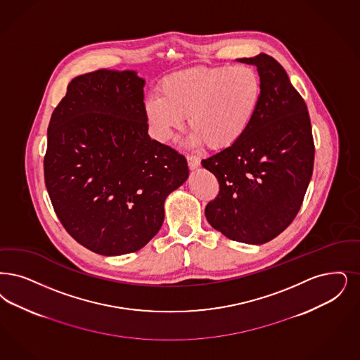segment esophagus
Wrapping results in <instances>:
<instances>
[{
	"label": "esophagus",
	"instance_id": "esophagus-1",
	"mask_svg": "<svg viewBox=\"0 0 360 360\" xmlns=\"http://www.w3.org/2000/svg\"><path fill=\"white\" fill-rule=\"evenodd\" d=\"M187 163H188L190 169H195L200 166L201 158L198 155H187Z\"/></svg>",
	"mask_w": 360,
	"mask_h": 360
}]
</instances>
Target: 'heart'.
Returning a JSON list of instances; mask_svg holds the SVG:
<instances>
[{"label":"heart","mask_w":360,"mask_h":360,"mask_svg":"<svg viewBox=\"0 0 360 360\" xmlns=\"http://www.w3.org/2000/svg\"><path fill=\"white\" fill-rule=\"evenodd\" d=\"M261 91L259 75L250 65L197 67L165 77L159 96L146 101L144 112L160 141L170 139L186 116L193 142L225 150L250 127Z\"/></svg>","instance_id":"b5f03b06"}]
</instances>
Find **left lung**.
I'll use <instances>...</instances> for the list:
<instances>
[{"label":"left lung","mask_w":360,"mask_h":360,"mask_svg":"<svg viewBox=\"0 0 360 360\" xmlns=\"http://www.w3.org/2000/svg\"><path fill=\"white\" fill-rule=\"evenodd\" d=\"M238 61L257 67L261 101L244 136L202 160L219 185L205 216L229 240L265 244L285 231L302 207L315 143L307 104L285 70L265 53Z\"/></svg>","instance_id":"1"}]
</instances>
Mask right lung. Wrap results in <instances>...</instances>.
<instances>
[{"instance_id": "add662e5", "label": "right lung", "mask_w": 360, "mask_h": 360, "mask_svg": "<svg viewBox=\"0 0 360 360\" xmlns=\"http://www.w3.org/2000/svg\"><path fill=\"white\" fill-rule=\"evenodd\" d=\"M143 86L132 71L80 75L48 126L44 179L55 213L103 256L142 249L163 224L166 197L188 176L186 158L147 134Z\"/></svg>"}]
</instances>
